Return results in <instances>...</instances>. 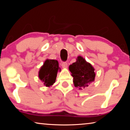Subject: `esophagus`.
I'll use <instances>...</instances> for the list:
<instances>
[{
	"mask_svg": "<svg viewBox=\"0 0 130 130\" xmlns=\"http://www.w3.org/2000/svg\"><path fill=\"white\" fill-rule=\"evenodd\" d=\"M61 66L63 68H67L68 67V63L67 62H62V64H61Z\"/></svg>",
	"mask_w": 130,
	"mask_h": 130,
	"instance_id": "esophagus-1",
	"label": "esophagus"
}]
</instances>
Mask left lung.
<instances>
[{
    "label": "left lung",
    "instance_id": "1",
    "mask_svg": "<svg viewBox=\"0 0 130 130\" xmlns=\"http://www.w3.org/2000/svg\"><path fill=\"white\" fill-rule=\"evenodd\" d=\"M69 69L73 77L74 87L79 89L86 88L94 81L96 74L94 68L83 57H77L76 62L69 65Z\"/></svg>",
    "mask_w": 130,
    "mask_h": 130
}]
</instances>
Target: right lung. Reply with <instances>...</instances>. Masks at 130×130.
Segmentation results:
<instances>
[{"mask_svg": "<svg viewBox=\"0 0 130 130\" xmlns=\"http://www.w3.org/2000/svg\"><path fill=\"white\" fill-rule=\"evenodd\" d=\"M61 69L57 60L47 59L38 72V77L46 87H50L56 82L57 73Z\"/></svg>", "mask_w": 130, "mask_h": 130, "instance_id": "right-lung-1", "label": "right lung"}]
</instances>
